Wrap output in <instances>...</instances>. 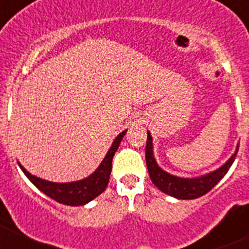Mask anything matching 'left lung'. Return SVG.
I'll use <instances>...</instances> for the list:
<instances>
[{
  "label": "left lung",
  "instance_id": "1",
  "mask_svg": "<svg viewBox=\"0 0 249 249\" xmlns=\"http://www.w3.org/2000/svg\"><path fill=\"white\" fill-rule=\"evenodd\" d=\"M237 151L238 147L237 149H236L235 154H233L223 166H220L218 170L213 171V173L207 174V175L196 178H178V176H174L165 173V171L161 170V169L159 168L156 159H154L153 157L152 136L149 132H147L146 164L152 182H153L161 192L178 199H195L203 196L207 192L211 191L214 186L225 176V174L228 173L230 166L232 165L233 160H235Z\"/></svg>",
  "mask_w": 249,
  "mask_h": 249
}]
</instances>
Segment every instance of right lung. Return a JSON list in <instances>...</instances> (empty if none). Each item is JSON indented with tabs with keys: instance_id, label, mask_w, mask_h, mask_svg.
<instances>
[{
	"instance_id": "1",
	"label": "right lung",
	"mask_w": 249,
	"mask_h": 249,
	"mask_svg": "<svg viewBox=\"0 0 249 249\" xmlns=\"http://www.w3.org/2000/svg\"><path fill=\"white\" fill-rule=\"evenodd\" d=\"M126 130L120 132L117 137H115L114 142H113L112 147L106 154L105 159L102 160L101 165L98 166L97 170L90 175L89 178H84V180L75 181V182H67V183H57L51 182V181L42 180V178H37V176L31 175L29 171L24 169V166L20 163L19 166L25 174L26 178L34 183V185L47 195L50 198L54 199L55 202L66 206H84V204L89 203L92 201L93 198L102 194L106 190L109 181L110 170H112V159L114 157V153L117 152L118 147H119L120 142H122L123 137H124Z\"/></svg>"
}]
</instances>
